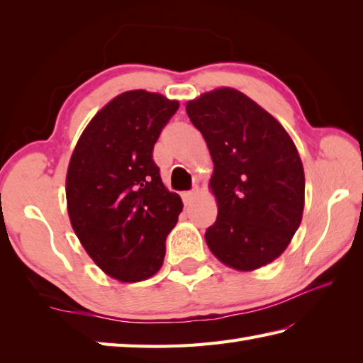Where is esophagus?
I'll list each match as a JSON object with an SVG mask.
<instances>
[{
    "instance_id": "34e87169",
    "label": "esophagus",
    "mask_w": 363,
    "mask_h": 363,
    "mask_svg": "<svg viewBox=\"0 0 363 363\" xmlns=\"http://www.w3.org/2000/svg\"><path fill=\"white\" fill-rule=\"evenodd\" d=\"M196 195H198V190L186 191V194L182 195V198H184V204H186V206H190L191 203H194V199L196 198Z\"/></svg>"
}]
</instances>
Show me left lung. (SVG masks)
<instances>
[{"instance_id":"8db88e82","label":"left lung","mask_w":363,"mask_h":363,"mask_svg":"<svg viewBox=\"0 0 363 363\" xmlns=\"http://www.w3.org/2000/svg\"><path fill=\"white\" fill-rule=\"evenodd\" d=\"M211 151L209 189L217 221L206 243L221 264L252 272L287 250L304 211V168L295 143L272 113L230 87L186 104Z\"/></svg>"}]
</instances>
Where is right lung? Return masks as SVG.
<instances>
[{
  "label": "right lung",
  "instance_id": "add662e5",
  "mask_svg": "<svg viewBox=\"0 0 363 363\" xmlns=\"http://www.w3.org/2000/svg\"><path fill=\"white\" fill-rule=\"evenodd\" d=\"M176 99L129 90L111 99L82 130L67 169V211L84 250L120 282L156 274L165 240L182 212L152 160Z\"/></svg>",
  "mask_w": 363,
  "mask_h": 363
}]
</instances>
